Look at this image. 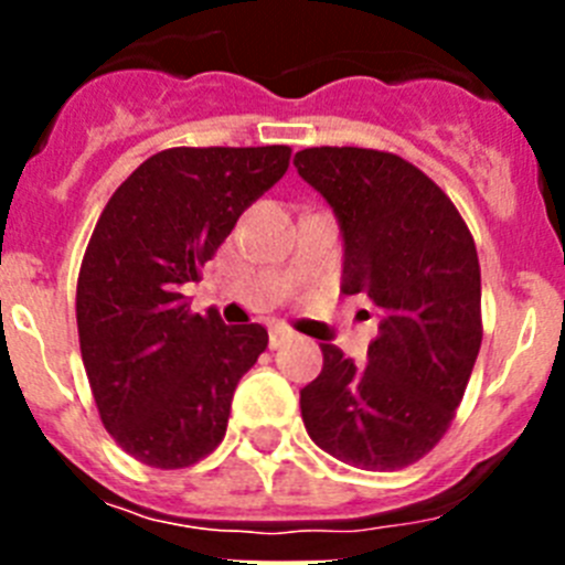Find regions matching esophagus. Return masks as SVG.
Returning <instances> with one entry per match:
<instances>
[{
    "label": "esophagus",
    "instance_id": "1",
    "mask_svg": "<svg viewBox=\"0 0 565 565\" xmlns=\"http://www.w3.org/2000/svg\"><path fill=\"white\" fill-rule=\"evenodd\" d=\"M291 337L294 333L286 331V328H271V333H268V344H271V348H282Z\"/></svg>",
    "mask_w": 565,
    "mask_h": 565
}]
</instances>
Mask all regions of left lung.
Here are the masks:
<instances>
[{
	"mask_svg": "<svg viewBox=\"0 0 565 565\" xmlns=\"http://www.w3.org/2000/svg\"><path fill=\"white\" fill-rule=\"evenodd\" d=\"M294 167L339 217L342 291L382 308L367 364L322 344V373L299 391L306 430L351 467H411L450 430L481 351L476 239L444 189L398 154L311 147Z\"/></svg>",
	"mask_w": 565,
	"mask_h": 565,
	"instance_id": "obj_1",
	"label": "left lung"
}]
</instances>
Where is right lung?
Masks as SVG:
<instances>
[{
    "mask_svg": "<svg viewBox=\"0 0 565 565\" xmlns=\"http://www.w3.org/2000/svg\"><path fill=\"white\" fill-rule=\"evenodd\" d=\"M288 161L282 143L172 147L104 206L78 271V344L102 424L135 461L192 467L226 436L234 387L268 333L192 313L183 286Z\"/></svg>",
    "mask_w": 565,
    "mask_h": 565,
    "instance_id": "1",
    "label": "right lung"
}]
</instances>
